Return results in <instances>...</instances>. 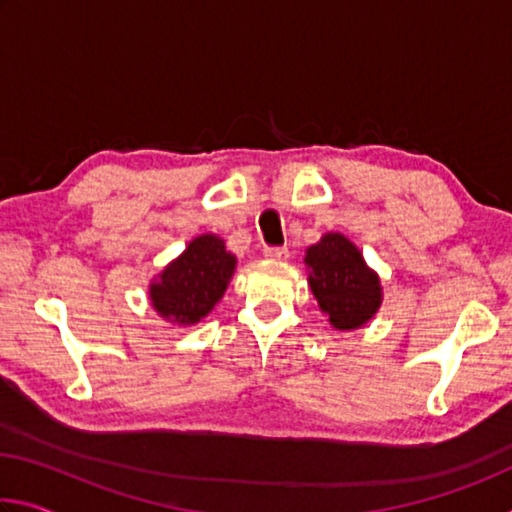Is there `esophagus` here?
<instances>
[{"mask_svg": "<svg viewBox=\"0 0 512 512\" xmlns=\"http://www.w3.org/2000/svg\"><path fill=\"white\" fill-rule=\"evenodd\" d=\"M264 257L266 259H287L289 257V248H284V246L264 248Z\"/></svg>", "mask_w": 512, "mask_h": 512, "instance_id": "34e87169", "label": "esophagus"}]
</instances>
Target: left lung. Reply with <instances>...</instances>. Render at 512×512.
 Instances as JSON below:
<instances>
[{"instance_id":"left-lung-1","label":"left lung","mask_w":512,"mask_h":512,"mask_svg":"<svg viewBox=\"0 0 512 512\" xmlns=\"http://www.w3.org/2000/svg\"><path fill=\"white\" fill-rule=\"evenodd\" d=\"M309 287L336 329H359L381 307L379 275L341 232H327L307 248Z\"/></svg>"}]
</instances>
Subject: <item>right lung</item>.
I'll return each instance as SVG.
<instances>
[{
	"instance_id": "1",
	"label": "right lung",
	"mask_w": 512,
	"mask_h": 512,
	"mask_svg": "<svg viewBox=\"0 0 512 512\" xmlns=\"http://www.w3.org/2000/svg\"><path fill=\"white\" fill-rule=\"evenodd\" d=\"M235 266L237 257L225 250L223 239L196 237L189 241L185 253L151 282V305L169 323L194 325L223 298Z\"/></svg>"
}]
</instances>
